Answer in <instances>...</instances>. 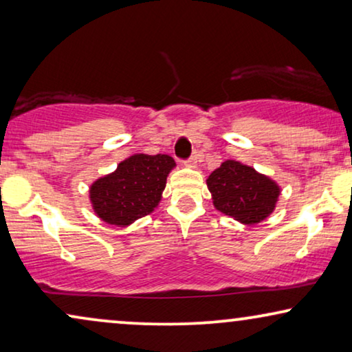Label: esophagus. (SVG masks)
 I'll use <instances>...</instances> for the list:
<instances>
[{
  "mask_svg": "<svg viewBox=\"0 0 352 352\" xmlns=\"http://www.w3.org/2000/svg\"><path fill=\"white\" fill-rule=\"evenodd\" d=\"M197 162H199V158H197V155H192L189 160L184 162V165L189 166V168H195L197 166Z\"/></svg>",
  "mask_w": 352,
  "mask_h": 352,
  "instance_id": "1",
  "label": "esophagus"
}]
</instances>
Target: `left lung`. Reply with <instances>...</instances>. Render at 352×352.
Here are the masks:
<instances>
[{"instance_id": "left-lung-1", "label": "left lung", "mask_w": 352, "mask_h": 352, "mask_svg": "<svg viewBox=\"0 0 352 352\" xmlns=\"http://www.w3.org/2000/svg\"><path fill=\"white\" fill-rule=\"evenodd\" d=\"M214 208L240 224L254 226L276 210L280 186L237 160H226L206 179Z\"/></svg>"}]
</instances>
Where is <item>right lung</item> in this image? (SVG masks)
Instances as JSON below:
<instances>
[{
  "label": "right lung",
  "mask_w": 352,
  "mask_h": 352,
  "mask_svg": "<svg viewBox=\"0 0 352 352\" xmlns=\"http://www.w3.org/2000/svg\"><path fill=\"white\" fill-rule=\"evenodd\" d=\"M176 163L170 155L134 153L117 165V170L100 176L89 186V201L104 223L126 228L151 214L162 200L166 177Z\"/></svg>",
  "instance_id": "right-lung-1"
}]
</instances>
